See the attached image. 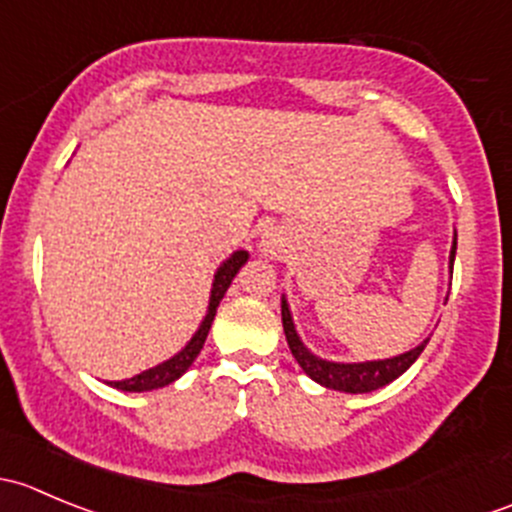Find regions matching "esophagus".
Returning <instances> with one entry per match:
<instances>
[{
    "mask_svg": "<svg viewBox=\"0 0 512 512\" xmlns=\"http://www.w3.org/2000/svg\"><path fill=\"white\" fill-rule=\"evenodd\" d=\"M287 247L289 242L282 227H270L260 240V250L265 252L267 257H282L287 252Z\"/></svg>",
    "mask_w": 512,
    "mask_h": 512,
    "instance_id": "obj_1",
    "label": "esophagus"
}]
</instances>
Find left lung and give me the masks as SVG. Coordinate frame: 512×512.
I'll return each instance as SVG.
<instances>
[{
  "label": "left lung",
  "instance_id": "1",
  "mask_svg": "<svg viewBox=\"0 0 512 512\" xmlns=\"http://www.w3.org/2000/svg\"><path fill=\"white\" fill-rule=\"evenodd\" d=\"M456 245L458 235L453 232V245L451 255H448V272L453 275V260H456ZM448 299V297H446ZM282 327H285V337L289 344V352H292L297 364L302 366L304 374L312 381H317L324 389L344 391V394H369V391L381 389V386L391 384L394 379H399L406 369L421 356L423 349H426L428 337L423 339L421 344L404 354H396L391 359H374V361H329L322 359L307 349V344L302 342V337L297 334V327H294L292 312H289V302L282 294Z\"/></svg>",
  "mask_w": 512,
  "mask_h": 512
}]
</instances>
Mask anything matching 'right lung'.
I'll return each instance as SVG.
<instances>
[{
  "instance_id": "obj_1",
  "label": "right lung",
  "mask_w": 512,
  "mask_h": 512,
  "mask_svg": "<svg viewBox=\"0 0 512 512\" xmlns=\"http://www.w3.org/2000/svg\"><path fill=\"white\" fill-rule=\"evenodd\" d=\"M247 257H250V252L247 250H237L232 252L230 257L223 262V265L215 270V277H213V287H210V302H208V312H205L203 322H200L198 332L190 337V342L185 344L183 349H180L178 354H173L170 359L160 361L158 366H153V369H146L141 371V374L131 376V379H123V381H108V384L113 386V389H121V391H131V394H141V391H153V389H163V386L173 384V381H178L180 376L185 374V371L190 369V364H193L195 359H198L200 349H203L205 339H208V332L210 327H213V319H215V312H218L220 307V299L225 297L227 287L232 285V280H235V275L240 272V267L245 265Z\"/></svg>"
}]
</instances>
